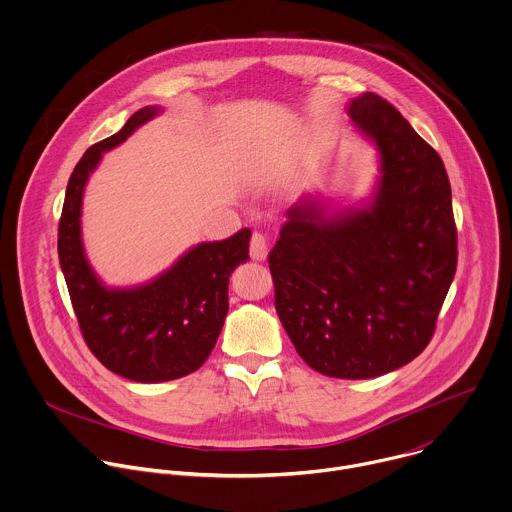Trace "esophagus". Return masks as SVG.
Instances as JSON below:
<instances>
[{
    "mask_svg": "<svg viewBox=\"0 0 512 512\" xmlns=\"http://www.w3.org/2000/svg\"><path fill=\"white\" fill-rule=\"evenodd\" d=\"M250 256H252L254 260H258V262L266 260V256H268V244H266L264 234H260V232H254V234H252V238H250Z\"/></svg>",
    "mask_w": 512,
    "mask_h": 512,
    "instance_id": "1",
    "label": "esophagus"
}]
</instances>
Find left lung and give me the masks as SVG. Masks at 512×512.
I'll return each instance as SVG.
<instances>
[{
    "instance_id": "8db88e82",
    "label": "left lung",
    "mask_w": 512,
    "mask_h": 512,
    "mask_svg": "<svg viewBox=\"0 0 512 512\" xmlns=\"http://www.w3.org/2000/svg\"><path fill=\"white\" fill-rule=\"evenodd\" d=\"M378 152L362 206L304 196L268 262L280 322L302 360L362 380L414 360L430 342L456 272L450 182L440 156L378 94L346 108Z\"/></svg>"
}]
</instances>
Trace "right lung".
I'll use <instances>...</instances> for the list:
<instances>
[{"instance_id": "1", "label": "right lung", "mask_w": 512, "mask_h": 512, "mask_svg": "<svg viewBox=\"0 0 512 512\" xmlns=\"http://www.w3.org/2000/svg\"><path fill=\"white\" fill-rule=\"evenodd\" d=\"M160 112V106L138 110L118 134L82 156L58 228L60 264L88 348L108 370L146 384L182 378L206 362L228 314L230 274L248 260L252 236L244 228L228 240L196 244L166 272L130 288L106 286L94 272L82 242L86 184L104 152Z\"/></svg>"}]
</instances>
